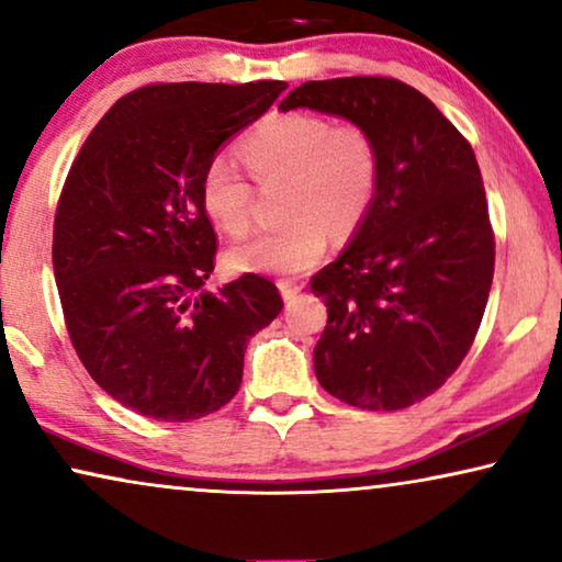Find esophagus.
Masks as SVG:
<instances>
[{
	"label": "esophagus",
	"mask_w": 562,
	"mask_h": 562,
	"mask_svg": "<svg viewBox=\"0 0 562 562\" xmlns=\"http://www.w3.org/2000/svg\"><path fill=\"white\" fill-rule=\"evenodd\" d=\"M279 289H281V296H283V302H294V299H296L299 294H302L304 283L283 279V281H279Z\"/></svg>",
	"instance_id": "obj_1"
}]
</instances>
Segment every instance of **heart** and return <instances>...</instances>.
<instances>
[{"label": "heart", "mask_w": 562, "mask_h": 562, "mask_svg": "<svg viewBox=\"0 0 562 562\" xmlns=\"http://www.w3.org/2000/svg\"><path fill=\"white\" fill-rule=\"evenodd\" d=\"M240 158L260 187L286 181L283 217L227 250V266L245 273L296 276L325 256L329 227L350 233L366 220L381 183L379 145L356 122L333 125L314 112L273 114L240 143ZM202 210L222 233L243 235L252 220V183L225 156H214L199 181Z\"/></svg>", "instance_id": "obj_1"}]
</instances>
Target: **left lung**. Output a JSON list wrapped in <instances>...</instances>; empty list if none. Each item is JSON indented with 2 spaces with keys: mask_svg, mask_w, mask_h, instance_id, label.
<instances>
[{
  "mask_svg": "<svg viewBox=\"0 0 562 562\" xmlns=\"http://www.w3.org/2000/svg\"><path fill=\"white\" fill-rule=\"evenodd\" d=\"M296 106L366 127L381 156L373 206L342 256L310 281L327 304L314 373L358 409H406L458 371L486 310L496 243L479 160L398 79L306 81L279 110Z\"/></svg>",
  "mask_w": 562,
  "mask_h": 562,
  "instance_id": "1",
  "label": "left lung"
}]
</instances>
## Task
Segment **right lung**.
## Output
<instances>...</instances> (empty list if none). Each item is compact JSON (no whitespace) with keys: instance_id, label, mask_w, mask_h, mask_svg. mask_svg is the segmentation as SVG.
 <instances>
[{"instance_id":"1","label":"right lung","mask_w":562,"mask_h":562,"mask_svg":"<svg viewBox=\"0 0 562 562\" xmlns=\"http://www.w3.org/2000/svg\"><path fill=\"white\" fill-rule=\"evenodd\" d=\"M286 81L150 83L112 104L74 158L53 222V271L76 356L122 406L158 422L217 412L237 394L250 337L283 310L243 273L202 291L217 235L199 181L227 137Z\"/></svg>"}]
</instances>
